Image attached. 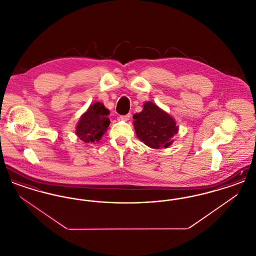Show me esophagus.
<instances>
[{
    "label": "esophagus",
    "mask_w": 256,
    "mask_h": 256,
    "mask_svg": "<svg viewBox=\"0 0 256 256\" xmlns=\"http://www.w3.org/2000/svg\"><path fill=\"white\" fill-rule=\"evenodd\" d=\"M130 117H132V115H130V114H126V115L120 116V119L122 120V121H128V120L130 119Z\"/></svg>",
    "instance_id": "1"
}]
</instances>
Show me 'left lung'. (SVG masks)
Instances as JSON below:
<instances>
[{"instance_id":"obj_1","label":"left lung","mask_w":256,"mask_h":256,"mask_svg":"<svg viewBox=\"0 0 256 256\" xmlns=\"http://www.w3.org/2000/svg\"><path fill=\"white\" fill-rule=\"evenodd\" d=\"M134 119L137 137L152 148H168L178 132L176 120L152 102H146L143 110L134 114Z\"/></svg>"}]
</instances>
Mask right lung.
<instances>
[{"label": "right lung", "instance_id": "right-lung-1", "mask_svg": "<svg viewBox=\"0 0 256 256\" xmlns=\"http://www.w3.org/2000/svg\"><path fill=\"white\" fill-rule=\"evenodd\" d=\"M110 113L102 102L90 104L76 124V135L84 143L98 142L110 126Z\"/></svg>", "mask_w": 256, "mask_h": 256}]
</instances>
